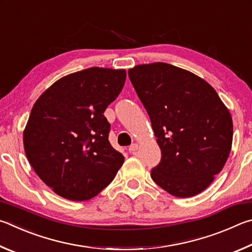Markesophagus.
<instances>
[{"label": "esophagus", "instance_id": "esophagus-1", "mask_svg": "<svg viewBox=\"0 0 252 252\" xmlns=\"http://www.w3.org/2000/svg\"><path fill=\"white\" fill-rule=\"evenodd\" d=\"M137 151H138V145H137V144L130 145L129 148H128V152H129L130 154H135Z\"/></svg>", "mask_w": 252, "mask_h": 252}]
</instances>
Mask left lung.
Wrapping results in <instances>:
<instances>
[{
	"label": "left lung",
	"instance_id": "1",
	"mask_svg": "<svg viewBox=\"0 0 252 252\" xmlns=\"http://www.w3.org/2000/svg\"><path fill=\"white\" fill-rule=\"evenodd\" d=\"M161 151L154 182L170 195L191 197L223 168L232 144V119L208 83L167 63L128 69Z\"/></svg>",
	"mask_w": 252,
	"mask_h": 252
}]
</instances>
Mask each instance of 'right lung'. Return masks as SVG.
<instances>
[{
	"label": "right lung",
	"instance_id": "add662e5",
	"mask_svg": "<svg viewBox=\"0 0 252 252\" xmlns=\"http://www.w3.org/2000/svg\"><path fill=\"white\" fill-rule=\"evenodd\" d=\"M125 69L91 67L62 77L35 101L23 133L26 157L57 195L84 201L112 183L124 156L108 140L104 116Z\"/></svg>",
	"mask_w": 252,
	"mask_h": 252
}]
</instances>
